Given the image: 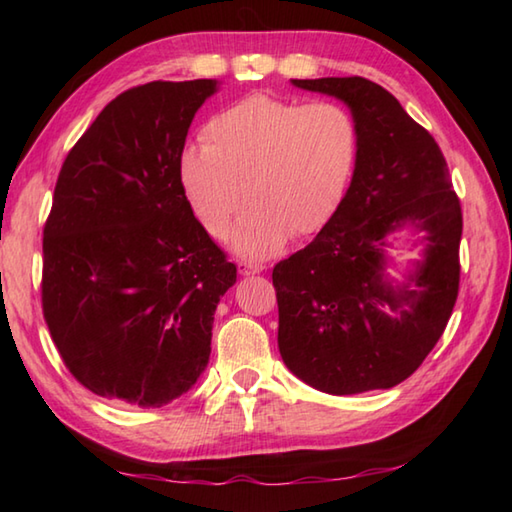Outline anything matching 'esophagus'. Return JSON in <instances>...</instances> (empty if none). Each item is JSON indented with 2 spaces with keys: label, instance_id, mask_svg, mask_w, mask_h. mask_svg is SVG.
<instances>
[{
  "label": "esophagus",
  "instance_id": "1",
  "mask_svg": "<svg viewBox=\"0 0 512 512\" xmlns=\"http://www.w3.org/2000/svg\"><path fill=\"white\" fill-rule=\"evenodd\" d=\"M237 270H239V275H255V273H259V270H262V266L255 264V262H246V259H239Z\"/></svg>",
  "mask_w": 512,
  "mask_h": 512
}]
</instances>
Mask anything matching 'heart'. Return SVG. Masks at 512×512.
<instances>
[{"mask_svg": "<svg viewBox=\"0 0 512 512\" xmlns=\"http://www.w3.org/2000/svg\"><path fill=\"white\" fill-rule=\"evenodd\" d=\"M204 145L184 149L180 187L211 237L244 257H268L290 233L312 235L332 220L358 162V127L336 101L297 103L250 94L209 118Z\"/></svg>", "mask_w": 512, "mask_h": 512, "instance_id": "obj_1", "label": "heart"}]
</instances>
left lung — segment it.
Wrapping results in <instances>:
<instances>
[{
  "instance_id": "1",
  "label": "left lung",
  "mask_w": 512,
  "mask_h": 512,
  "mask_svg": "<svg viewBox=\"0 0 512 512\" xmlns=\"http://www.w3.org/2000/svg\"><path fill=\"white\" fill-rule=\"evenodd\" d=\"M343 101L358 127V162L332 220L273 268L279 352L303 383L347 396L409 378L438 343L458 299L462 209L427 129L363 76L292 79ZM422 232L408 281L384 275L386 235Z\"/></svg>"
}]
</instances>
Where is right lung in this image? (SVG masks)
Returning a JSON list of instances; mask_svg holds the SVG:
<instances>
[{
    "label": "right lung",
    "instance_id": "add662e5",
    "mask_svg": "<svg viewBox=\"0 0 512 512\" xmlns=\"http://www.w3.org/2000/svg\"><path fill=\"white\" fill-rule=\"evenodd\" d=\"M217 81L118 94L65 158L43 226V317L92 394L162 407L198 383L213 314L237 281L195 220L180 158Z\"/></svg>",
    "mask_w": 512,
    "mask_h": 512
}]
</instances>
